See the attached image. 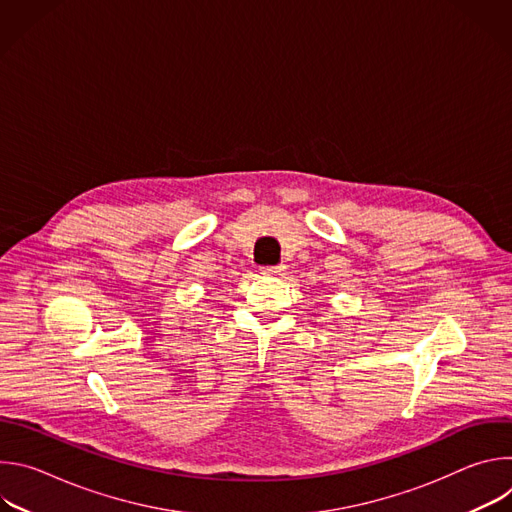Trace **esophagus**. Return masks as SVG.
<instances>
[{
  "label": "esophagus",
  "mask_w": 512,
  "mask_h": 512,
  "mask_svg": "<svg viewBox=\"0 0 512 512\" xmlns=\"http://www.w3.org/2000/svg\"><path fill=\"white\" fill-rule=\"evenodd\" d=\"M283 271H285V265H271V267L261 269L263 275H283Z\"/></svg>",
  "instance_id": "esophagus-1"
}]
</instances>
